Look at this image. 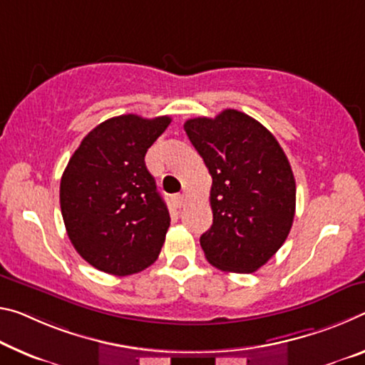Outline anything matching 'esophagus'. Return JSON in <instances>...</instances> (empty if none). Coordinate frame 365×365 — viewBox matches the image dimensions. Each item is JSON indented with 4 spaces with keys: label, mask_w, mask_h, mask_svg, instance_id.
<instances>
[{
    "label": "esophagus",
    "mask_w": 365,
    "mask_h": 365,
    "mask_svg": "<svg viewBox=\"0 0 365 365\" xmlns=\"http://www.w3.org/2000/svg\"><path fill=\"white\" fill-rule=\"evenodd\" d=\"M173 203H175L177 207H183L185 205H187V196H185V195L173 196Z\"/></svg>",
    "instance_id": "1"
}]
</instances>
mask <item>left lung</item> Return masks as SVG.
I'll return each instance as SVG.
<instances>
[{
	"label": "left lung",
	"instance_id": "left-lung-1",
	"mask_svg": "<svg viewBox=\"0 0 365 365\" xmlns=\"http://www.w3.org/2000/svg\"><path fill=\"white\" fill-rule=\"evenodd\" d=\"M212 177V225L200 244L212 266L253 273L279 250L296 212V180L276 138L227 108L183 125Z\"/></svg>",
	"mask_w": 365,
	"mask_h": 365
}]
</instances>
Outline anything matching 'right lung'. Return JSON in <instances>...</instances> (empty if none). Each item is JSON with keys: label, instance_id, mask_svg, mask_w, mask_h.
Here are the masks:
<instances>
[{"label": "right lung", "instance_id": "1", "mask_svg": "<svg viewBox=\"0 0 365 365\" xmlns=\"http://www.w3.org/2000/svg\"><path fill=\"white\" fill-rule=\"evenodd\" d=\"M170 120L128 113L102 121L63 172L60 205L69 240L103 273H140L164 245L170 216L144 155Z\"/></svg>", "mask_w": 365, "mask_h": 365}]
</instances>
